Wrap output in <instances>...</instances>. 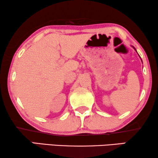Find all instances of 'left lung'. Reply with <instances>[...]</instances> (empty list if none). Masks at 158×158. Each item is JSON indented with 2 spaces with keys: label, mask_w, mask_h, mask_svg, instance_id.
Here are the masks:
<instances>
[{
  "label": "left lung",
  "mask_w": 158,
  "mask_h": 158,
  "mask_svg": "<svg viewBox=\"0 0 158 158\" xmlns=\"http://www.w3.org/2000/svg\"><path fill=\"white\" fill-rule=\"evenodd\" d=\"M133 48H134V47H133ZM134 49H135V48H134Z\"/></svg>",
  "instance_id": "obj_1"
}]
</instances>
